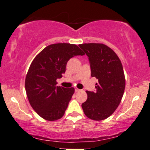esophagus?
Segmentation results:
<instances>
[{
	"instance_id": "esophagus-1",
	"label": "esophagus",
	"mask_w": 150,
	"mask_h": 150,
	"mask_svg": "<svg viewBox=\"0 0 150 150\" xmlns=\"http://www.w3.org/2000/svg\"><path fill=\"white\" fill-rule=\"evenodd\" d=\"M75 91H76V92H77V91H81V90L79 89L78 88H75Z\"/></svg>"
}]
</instances>
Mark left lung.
<instances>
[{
	"label": "left lung",
	"mask_w": 150,
	"mask_h": 150,
	"mask_svg": "<svg viewBox=\"0 0 150 150\" xmlns=\"http://www.w3.org/2000/svg\"><path fill=\"white\" fill-rule=\"evenodd\" d=\"M89 57L91 77L98 79L96 91H86L87 100L82 104L84 113L100 121L112 114L120 105L125 89L123 66L116 53L102 43L79 45Z\"/></svg>",
	"instance_id": "left-lung-1"
}]
</instances>
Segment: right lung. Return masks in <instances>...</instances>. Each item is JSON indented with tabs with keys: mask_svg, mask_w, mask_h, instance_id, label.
<instances>
[{
	"mask_svg": "<svg viewBox=\"0 0 150 150\" xmlns=\"http://www.w3.org/2000/svg\"><path fill=\"white\" fill-rule=\"evenodd\" d=\"M84 53L76 45L57 43L44 48L32 61L25 80L28 101L37 114L47 121L64 116L75 89L57 86L70 58Z\"/></svg>",
	"mask_w": 150,
	"mask_h": 150,
	"instance_id": "add662e5",
	"label": "right lung"
}]
</instances>
